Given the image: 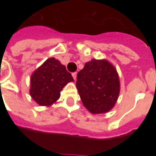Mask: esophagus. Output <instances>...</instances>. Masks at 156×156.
Returning <instances> with one entry per match:
<instances>
[{"label":"esophagus","instance_id":"obj_1","mask_svg":"<svg viewBox=\"0 0 156 156\" xmlns=\"http://www.w3.org/2000/svg\"><path fill=\"white\" fill-rule=\"evenodd\" d=\"M76 75H77V73L76 72H75V73H72V76H73V79L75 80H76Z\"/></svg>","mask_w":156,"mask_h":156}]
</instances>
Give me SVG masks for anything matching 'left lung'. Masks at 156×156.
I'll use <instances>...</instances> for the list:
<instances>
[{"label":"left lung","mask_w":156,"mask_h":156,"mask_svg":"<svg viewBox=\"0 0 156 156\" xmlns=\"http://www.w3.org/2000/svg\"><path fill=\"white\" fill-rule=\"evenodd\" d=\"M77 90L83 105L93 114L113 108L119 93L115 69L105 60L92 59L77 73Z\"/></svg>","instance_id":"1"}]
</instances>
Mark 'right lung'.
Returning <instances> with one entry per match:
<instances>
[{
  "label": "right lung",
  "mask_w": 156,
  "mask_h": 156,
  "mask_svg": "<svg viewBox=\"0 0 156 156\" xmlns=\"http://www.w3.org/2000/svg\"><path fill=\"white\" fill-rule=\"evenodd\" d=\"M73 81L65 66L54 58L47 59L31 76L30 95L41 105H50L60 97V91Z\"/></svg>",
  "instance_id": "1"
}]
</instances>
